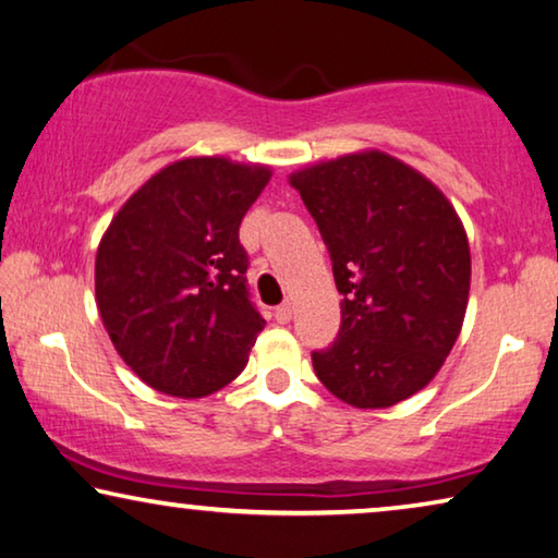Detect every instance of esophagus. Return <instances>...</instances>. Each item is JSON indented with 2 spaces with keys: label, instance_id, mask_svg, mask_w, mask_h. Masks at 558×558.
Instances as JSON below:
<instances>
[{
  "label": "esophagus",
  "instance_id": "obj_1",
  "mask_svg": "<svg viewBox=\"0 0 558 558\" xmlns=\"http://www.w3.org/2000/svg\"><path fill=\"white\" fill-rule=\"evenodd\" d=\"M276 320H278L280 325H288L290 320H293V305H290V303L278 305V307H276Z\"/></svg>",
  "mask_w": 558,
  "mask_h": 558
}]
</instances>
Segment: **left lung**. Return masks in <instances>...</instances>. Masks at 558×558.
I'll return each mask as SVG.
<instances>
[{
  "instance_id": "left-lung-1",
  "label": "left lung",
  "mask_w": 558,
  "mask_h": 558,
  "mask_svg": "<svg viewBox=\"0 0 558 558\" xmlns=\"http://www.w3.org/2000/svg\"><path fill=\"white\" fill-rule=\"evenodd\" d=\"M330 251L342 323L313 352L320 383L360 410L407 400L445 365L470 300L472 255L452 203L412 166L357 151L290 173Z\"/></svg>"
}]
</instances>
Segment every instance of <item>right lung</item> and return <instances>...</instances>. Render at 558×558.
<instances>
[{"instance_id":"obj_1","label":"right lung","mask_w":558,"mask_h":558,"mask_svg":"<svg viewBox=\"0 0 558 558\" xmlns=\"http://www.w3.org/2000/svg\"><path fill=\"white\" fill-rule=\"evenodd\" d=\"M263 163L191 156L131 196L96 251V305L121 360L154 390L196 400L243 373L265 327L238 228L268 185Z\"/></svg>"}]
</instances>
